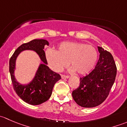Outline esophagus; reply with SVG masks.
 I'll use <instances>...</instances> for the list:
<instances>
[{
  "instance_id": "1",
  "label": "esophagus",
  "mask_w": 127,
  "mask_h": 127,
  "mask_svg": "<svg viewBox=\"0 0 127 127\" xmlns=\"http://www.w3.org/2000/svg\"><path fill=\"white\" fill-rule=\"evenodd\" d=\"M69 77V75H61V78L63 79H68Z\"/></svg>"
}]
</instances>
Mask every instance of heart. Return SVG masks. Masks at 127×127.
Wrapping results in <instances>:
<instances>
[{"label":"heart","mask_w":127,"mask_h":127,"mask_svg":"<svg viewBox=\"0 0 127 127\" xmlns=\"http://www.w3.org/2000/svg\"><path fill=\"white\" fill-rule=\"evenodd\" d=\"M46 58L52 70L61 72L69 65L71 71H75L80 75L90 72L95 66L98 53L93 46L79 42H63L56 51L48 50Z\"/></svg>","instance_id":"1"}]
</instances>
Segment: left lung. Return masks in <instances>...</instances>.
I'll list each match as a JSON object with an SVG mask.
<instances>
[{
    "label": "left lung",
    "instance_id": "obj_1",
    "mask_svg": "<svg viewBox=\"0 0 127 127\" xmlns=\"http://www.w3.org/2000/svg\"><path fill=\"white\" fill-rule=\"evenodd\" d=\"M99 58L95 67L89 74L80 78V85L72 93L73 99L84 107H93L101 104L109 94L114 83L117 67L112 55L98 47Z\"/></svg>",
    "mask_w": 127,
    "mask_h": 127
}]
</instances>
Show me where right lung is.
Returning a JSON list of instances; mask_svg holds the SVG:
<instances>
[{
  "mask_svg": "<svg viewBox=\"0 0 127 127\" xmlns=\"http://www.w3.org/2000/svg\"><path fill=\"white\" fill-rule=\"evenodd\" d=\"M49 43L44 39H34L28 43H23L15 50L9 62V71L14 90L19 97L26 103L31 105H39L47 101L52 93L55 83L61 79L58 73L55 72L47 66L45 53V45ZM33 50L39 56L43 62L40 65L33 80L26 85H23L16 81L14 72L17 56L24 50Z\"/></svg>",
  "mask_w": 127,
  "mask_h": 127,
  "instance_id": "obj_1",
  "label": "right lung"
}]
</instances>
